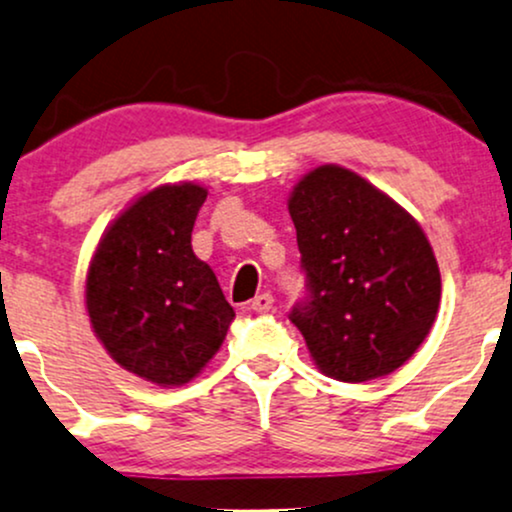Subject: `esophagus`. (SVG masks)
<instances>
[{
    "instance_id": "esophagus-1",
    "label": "esophagus",
    "mask_w": 512,
    "mask_h": 512,
    "mask_svg": "<svg viewBox=\"0 0 512 512\" xmlns=\"http://www.w3.org/2000/svg\"><path fill=\"white\" fill-rule=\"evenodd\" d=\"M273 294L270 292H263V294H256L254 299H251V311H256V314H268L270 309H273Z\"/></svg>"
}]
</instances>
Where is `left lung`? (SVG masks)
I'll return each mask as SVG.
<instances>
[{"instance_id": "8db88e82", "label": "left lung", "mask_w": 512, "mask_h": 512, "mask_svg": "<svg viewBox=\"0 0 512 512\" xmlns=\"http://www.w3.org/2000/svg\"><path fill=\"white\" fill-rule=\"evenodd\" d=\"M306 297L290 311L318 369L364 383L400 369L429 335L441 273L422 227L345 167H316L294 186Z\"/></svg>"}]
</instances>
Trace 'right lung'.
Here are the masks:
<instances>
[{
  "instance_id": "right-lung-1",
  "label": "right lung",
  "mask_w": 512,
  "mask_h": 512,
  "mask_svg": "<svg viewBox=\"0 0 512 512\" xmlns=\"http://www.w3.org/2000/svg\"><path fill=\"white\" fill-rule=\"evenodd\" d=\"M208 191L165 184L136 198L100 239L86 278L98 340L131 374L184 386L220 350L234 309L191 249Z\"/></svg>"
}]
</instances>
